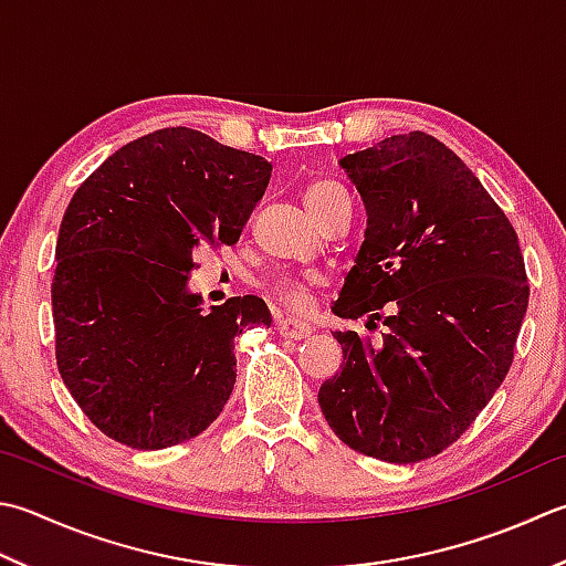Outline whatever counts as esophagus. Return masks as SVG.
Segmentation results:
<instances>
[{
  "label": "esophagus",
  "mask_w": 566,
  "mask_h": 566,
  "mask_svg": "<svg viewBox=\"0 0 566 566\" xmlns=\"http://www.w3.org/2000/svg\"><path fill=\"white\" fill-rule=\"evenodd\" d=\"M276 331H280V336H284V338L298 340V338H306L308 334H312V326H308L306 321H298V318H280L276 321Z\"/></svg>",
  "instance_id": "34e87169"
}]
</instances>
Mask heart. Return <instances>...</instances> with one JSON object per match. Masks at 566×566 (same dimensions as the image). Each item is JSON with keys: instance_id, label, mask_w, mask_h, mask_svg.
Instances as JSON below:
<instances>
[{"instance_id": "obj_1", "label": "heart", "mask_w": 566, "mask_h": 566, "mask_svg": "<svg viewBox=\"0 0 566 566\" xmlns=\"http://www.w3.org/2000/svg\"><path fill=\"white\" fill-rule=\"evenodd\" d=\"M343 196V188L331 184V181H312L304 188V206L308 208V213H312L316 220L318 216L324 213L326 206L334 201V198ZM321 280L316 274H280L276 280L272 282V294L276 302L282 306L290 308V312L296 314H304L312 308V290L318 284Z\"/></svg>"}]
</instances>
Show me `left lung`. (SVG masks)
Here are the masks:
<instances>
[{
    "mask_svg": "<svg viewBox=\"0 0 566 566\" xmlns=\"http://www.w3.org/2000/svg\"><path fill=\"white\" fill-rule=\"evenodd\" d=\"M338 166L368 226L334 312L375 324L395 302V314L380 343L334 331L343 363L318 405L350 449L417 463L457 441L511 370L525 260L491 193L431 135L387 137Z\"/></svg>",
    "mask_w": 566,
    "mask_h": 566,
    "instance_id": "1",
    "label": "left lung"
}]
</instances>
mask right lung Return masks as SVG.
Instances as JSON below:
<instances>
[{
    "instance_id": "1",
    "label": "right lung",
    "mask_w": 566,
    "mask_h": 566,
    "mask_svg": "<svg viewBox=\"0 0 566 566\" xmlns=\"http://www.w3.org/2000/svg\"><path fill=\"white\" fill-rule=\"evenodd\" d=\"M270 176L258 154L169 127L125 144L73 193L51 284L55 363L109 439L166 449L223 412L232 338L272 314L250 294L203 312L188 280L198 248L235 245Z\"/></svg>"
}]
</instances>
